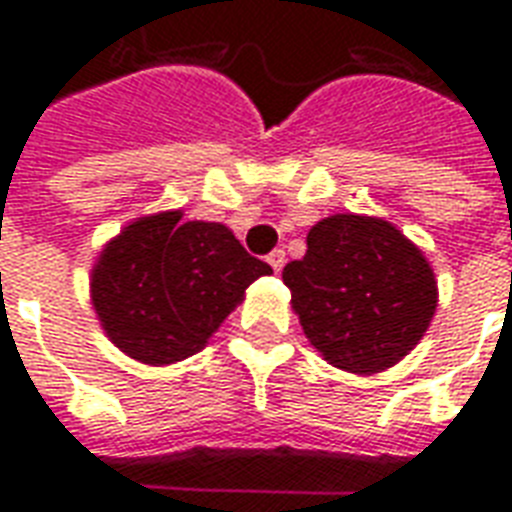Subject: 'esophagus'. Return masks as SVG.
<instances>
[{
    "mask_svg": "<svg viewBox=\"0 0 512 512\" xmlns=\"http://www.w3.org/2000/svg\"><path fill=\"white\" fill-rule=\"evenodd\" d=\"M268 260V266L274 268V271H282V266H285V252H282V249H274V252H271V255L266 257Z\"/></svg>",
    "mask_w": 512,
    "mask_h": 512,
    "instance_id": "obj_1",
    "label": "esophagus"
}]
</instances>
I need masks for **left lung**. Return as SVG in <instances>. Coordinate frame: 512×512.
<instances>
[{
  "mask_svg": "<svg viewBox=\"0 0 512 512\" xmlns=\"http://www.w3.org/2000/svg\"><path fill=\"white\" fill-rule=\"evenodd\" d=\"M299 323L329 365L370 376L428 332L439 288L422 249L376 216L334 213L282 271Z\"/></svg>",
  "mask_w": 512,
  "mask_h": 512,
  "instance_id": "8db88e82",
  "label": "left lung"
}]
</instances>
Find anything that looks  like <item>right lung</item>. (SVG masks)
Returning a JSON list of instances; mask_svg holds the SVG:
<instances>
[{
  "label": "right lung",
  "instance_id": "right-lung-1",
  "mask_svg": "<svg viewBox=\"0 0 512 512\" xmlns=\"http://www.w3.org/2000/svg\"><path fill=\"white\" fill-rule=\"evenodd\" d=\"M271 266L219 222L180 211L142 216L104 246L90 296L106 337L142 365H172L205 348L244 290Z\"/></svg>",
  "mask_w": 512,
  "mask_h": 512
}]
</instances>
